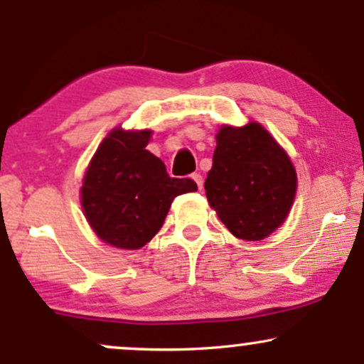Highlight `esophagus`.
<instances>
[{"label":"esophagus","instance_id":"obj_1","mask_svg":"<svg viewBox=\"0 0 364 364\" xmlns=\"http://www.w3.org/2000/svg\"><path fill=\"white\" fill-rule=\"evenodd\" d=\"M191 178H192V181H194L196 182V186H197V189H203V186H204V181H203V175H200V173H192L191 175Z\"/></svg>","mask_w":364,"mask_h":364}]
</instances>
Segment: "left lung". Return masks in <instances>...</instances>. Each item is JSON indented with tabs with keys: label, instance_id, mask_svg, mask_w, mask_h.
<instances>
[{
	"label": "left lung",
	"instance_id": "obj_1",
	"mask_svg": "<svg viewBox=\"0 0 364 364\" xmlns=\"http://www.w3.org/2000/svg\"><path fill=\"white\" fill-rule=\"evenodd\" d=\"M209 205L240 240H264L289 216L297 173L287 151L259 123L224 124L204 183Z\"/></svg>",
	"mask_w": 364,
	"mask_h": 364
}]
</instances>
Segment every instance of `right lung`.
<instances>
[{
	"label": "right lung",
	"instance_id": "add662e5",
	"mask_svg": "<svg viewBox=\"0 0 364 364\" xmlns=\"http://www.w3.org/2000/svg\"><path fill=\"white\" fill-rule=\"evenodd\" d=\"M151 132L114 128L94 154L80 189L92 231L105 243L138 250L160 231L172 200L197 191L192 178L168 177L159 156L145 150Z\"/></svg>",
	"mask_w": 364,
	"mask_h": 364
}]
</instances>
